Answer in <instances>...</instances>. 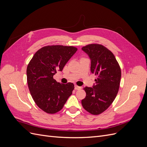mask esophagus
<instances>
[{
  "mask_svg": "<svg viewBox=\"0 0 147 147\" xmlns=\"http://www.w3.org/2000/svg\"><path fill=\"white\" fill-rule=\"evenodd\" d=\"M82 88L81 87V86H77V85H75V89L76 90H81Z\"/></svg>",
  "mask_w": 147,
  "mask_h": 147,
  "instance_id": "esophagus-1",
  "label": "esophagus"
}]
</instances>
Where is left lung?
Returning a JSON list of instances; mask_svg holds the SVG:
<instances>
[{"mask_svg": "<svg viewBox=\"0 0 147 147\" xmlns=\"http://www.w3.org/2000/svg\"><path fill=\"white\" fill-rule=\"evenodd\" d=\"M82 50L91 60V72L97 75L92 88L86 86L83 107L92 115H99L107 109L116 97L121 77V69L113 53L99 44H90Z\"/></svg>", "mask_w": 147, "mask_h": 147, "instance_id": "8db88e82", "label": "left lung"}]
</instances>
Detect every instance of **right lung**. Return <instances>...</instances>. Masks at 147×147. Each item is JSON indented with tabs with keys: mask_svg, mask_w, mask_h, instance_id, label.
<instances>
[{
	"mask_svg": "<svg viewBox=\"0 0 147 147\" xmlns=\"http://www.w3.org/2000/svg\"><path fill=\"white\" fill-rule=\"evenodd\" d=\"M72 46H46L38 50L27 67V82L30 94L38 107L47 113H55L63 108L72 94L74 84L57 82L53 78L76 51Z\"/></svg>",
	"mask_w": 147,
	"mask_h": 147,
	"instance_id": "obj_1",
	"label": "right lung"
}]
</instances>
